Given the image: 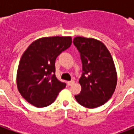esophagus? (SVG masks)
<instances>
[{"label": "esophagus", "mask_w": 134, "mask_h": 134, "mask_svg": "<svg viewBox=\"0 0 134 134\" xmlns=\"http://www.w3.org/2000/svg\"><path fill=\"white\" fill-rule=\"evenodd\" d=\"M75 83V81L74 80H72V81H68L67 82V84L68 86H70V85H73Z\"/></svg>", "instance_id": "34e87169"}]
</instances>
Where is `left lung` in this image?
I'll return each instance as SVG.
<instances>
[{
  "instance_id": "left-lung-1",
  "label": "left lung",
  "mask_w": 134,
  "mask_h": 134,
  "mask_svg": "<svg viewBox=\"0 0 134 134\" xmlns=\"http://www.w3.org/2000/svg\"><path fill=\"white\" fill-rule=\"evenodd\" d=\"M73 43L80 53L82 75L81 92L75 96L82 106L95 108L108 100L117 85V72L110 53L98 39L77 36Z\"/></svg>"
}]
</instances>
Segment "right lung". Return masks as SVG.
Segmentation results:
<instances>
[{
    "label": "right lung",
    "instance_id": "right-lung-1",
    "mask_svg": "<svg viewBox=\"0 0 134 134\" xmlns=\"http://www.w3.org/2000/svg\"><path fill=\"white\" fill-rule=\"evenodd\" d=\"M72 44L71 36L42 37L33 41L19 62L17 87L34 106L44 108L55 100L66 84L56 77V58Z\"/></svg>",
    "mask_w": 134,
    "mask_h": 134
}]
</instances>
